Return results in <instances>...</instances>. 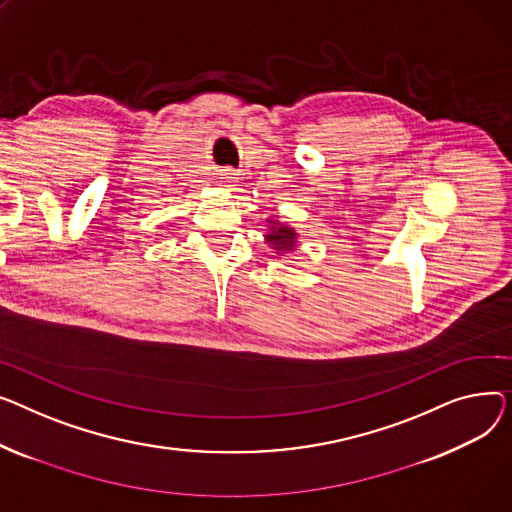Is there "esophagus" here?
Masks as SVG:
<instances>
[{
  "mask_svg": "<svg viewBox=\"0 0 512 512\" xmlns=\"http://www.w3.org/2000/svg\"><path fill=\"white\" fill-rule=\"evenodd\" d=\"M223 179H225V182H235V173H233V169H225Z\"/></svg>",
  "mask_w": 512,
  "mask_h": 512,
  "instance_id": "1",
  "label": "esophagus"
}]
</instances>
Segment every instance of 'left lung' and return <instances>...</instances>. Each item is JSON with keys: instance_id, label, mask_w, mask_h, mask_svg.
<instances>
[{"instance_id": "left-lung-1", "label": "left lung", "mask_w": 512, "mask_h": 512, "mask_svg": "<svg viewBox=\"0 0 512 512\" xmlns=\"http://www.w3.org/2000/svg\"><path fill=\"white\" fill-rule=\"evenodd\" d=\"M268 242L273 244V248L277 250V254H285L289 250H293L295 246V233L289 227L283 225H273L270 227V235H268Z\"/></svg>"}]
</instances>
